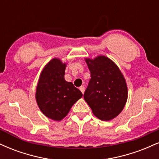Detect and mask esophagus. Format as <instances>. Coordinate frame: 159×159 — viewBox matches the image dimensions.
Wrapping results in <instances>:
<instances>
[{"mask_svg": "<svg viewBox=\"0 0 159 159\" xmlns=\"http://www.w3.org/2000/svg\"><path fill=\"white\" fill-rule=\"evenodd\" d=\"M79 89H80V90L81 91L82 93L84 94V90H85V88H84V87H82V86H81V87H80V88H79Z\"/></svg>", "mask_w": 159, "mask_h": 159, "instance_id": "obj_1", "label": "esophagus"}]
</instances>
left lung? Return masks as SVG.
Instances as JSON below:
<instances>
[{
    "label": "left lung",
    "instance_id": "obj_1",
    "mask_svg": "<svg viewBox=\"0 0 159 159\" xmlns=\"http://www.w3.org/2000/svg\"><path fill=\"white\" fill-rule=\"evenodd\" d=\"M91 78L84 98L93 114L103 121L114 119L123 110L128 87L119 67L106 56L85 58Z\"/></svg>",
    "mask_w": 159,
    "mask_h": 159
}]
</instances>
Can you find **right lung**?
Returning <instances> with one entry per match:
<instances>
[{
	"instance_id": "right-lung-1",
	"label": "right lung",
	"mask_w": 159,
	"mask_h": 159,
	"mask_svg": "<svg viewBox=\"0 0 159 159\" xmlns=\"http://www.w3.org/2000/svg\"><path fill=\"white\" fill-rule=\"evenodd\" d=\"M66 63L53 58L40 73L36 89L38 107L46 117L61 121L83 96L72 82L65 80Z\"/></svg>"
}]
</instances>
